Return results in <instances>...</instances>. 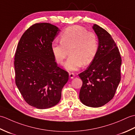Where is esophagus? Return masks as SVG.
I'll use <instances>...</instances> for the list:
<instances>
[{
    "label": "esophagus",
    "instance_id": "obj_1",
    "mask_svg": "<svg viewBox=\"0 0 135 135\" xmlns=\"http://www.w3.org/2000/svg\"><path fill=\"white\" fill-rule=\"evenodd\" d=\"M69 76L71 79H73L74 77H75V74H74V73H69Z\"/></svg>",
    "mask_w": 135,
    "mask_h": 135
}]
</instances>
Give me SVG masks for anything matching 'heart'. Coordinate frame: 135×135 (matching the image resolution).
Listing matches in <instances>:
<instances>
[{
    "instance_id": "1",
    "label": "heart",
    "mask_w": 135,
    "mask_h": 135,
    "mask_svg": "<svg viewBox=\"0 0 135 135\" xmlns=\"http://www.w3.org/2000/svg\"><path fill=\"white\" fill-rule=\"evenodd\" d=\"M98 50L96 34L81 26L68 27L60 35V43L53 42L51 51L57 63L62 65L66 57L70 56L65 64L68 71H76L83 65H89Z\"/></svg>"
}]
</instances>
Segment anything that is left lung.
I'll use <instances>...</instances> for the list:
<instances>
[{
	"instance_id": "1",
	"label": "left lung",
	"mask_w": 135,
	"mask_h": 135,
	"mask_svg": "<svg viewBox=\"0 0 135 135\" xmlns=\"http://www.w3.org/2000/svg\"><path fill=\"white\" fill-rule=\"evenodd\" d=\"M93 29L99 39L98 50L86 70L78 75L83 82L79 99L89 107H99L115 95L121 81L122 60L110 34L97 24Z\"/></svg>"
}]
</instances>
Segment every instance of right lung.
<instances>
[{
  "mask_svg": "<svg viewBox=\"0 0 135 135\" xmlns=\"http://www.w3.org/2000/svg\"><path fill=\"white\" fill-rule=\"evenodd\" d=\"M46 22L32 25L22 35L14 57L15 82L28 104L39 109L53 107L61 97L69 74L57 65L51 45L59 32Z\"/></svg>",
  "mask_w": 135,
  "mask_h": 135,
  "instance_id": "add662e5",
  "label": "right lung"
}]
</instances>
